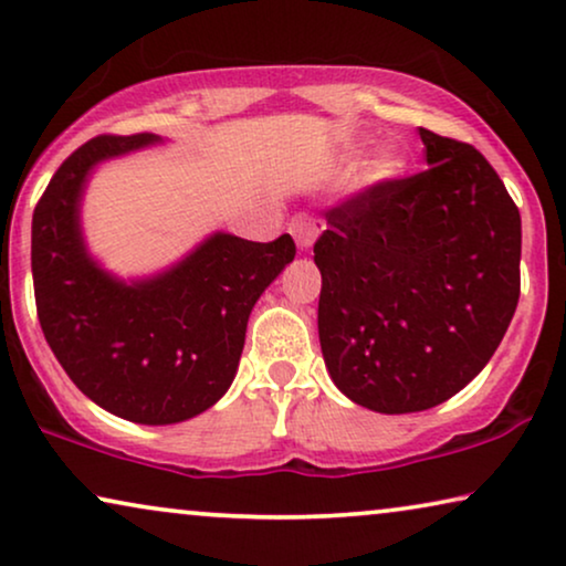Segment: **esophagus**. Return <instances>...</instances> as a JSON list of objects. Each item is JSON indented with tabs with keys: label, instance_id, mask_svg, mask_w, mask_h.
I'll use <instances>...</instances> for the list:
<instances>
[{
	"label": "esophagus",
	"instance_id": "esophagus-1",
	"mask_svg": "<svg viewBox=\"0 0 566 566\" xmlns=\"http://www.w3.org/2000/svg\"><path fill=\"white\" fill-rule=\"evenodd\" d=\"M289 231L293 234V239H296L298 250L308 252L314 247L316 239H319L322 231H324V221L322 219H314V216L298 213V216H293Z\"/></svg>",
	"mask_w": 566,
	"mask_h": 566
}]
</instances>
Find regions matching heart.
Returning <instances> with one entry per match:
<instances>
[{
  "instance_id": "b5f03b06",
  "label": "heart",
  "mask_w": 566,
  "mask_h": 566,
  "mask_svg": "<svg viewBox=\"0 0 566 566\" xmlns=\"http://www.w3.org/2000/svg\"><path fill=\"white\" fill-rule=\"evenodd\" d=\"M401 169V159L394 157V154H384L374 161V177H391Z\"/></svg>"
}]
</instances>
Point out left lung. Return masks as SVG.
<instances>
[{
  "label": "left lung",
  "instance_id": "8db88e82",
  "mask_svg": "<svg viewBox=\"0 0 566 566\" xmlns=\"http://www.w3.org/2000/svg\"><path fill=\"white\" fill-rule=\"evenodd\" d=\"M428 169L339 200L314 244L332 381L384 415L459 394L521 298V211L471 144L420 128Z\"/></svg>",
  "mask_w": 566,
  "mask_h": 566
}]
</instances>
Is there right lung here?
<instances>
[{"label": "right lung", "mask_w": 566, "mask_h": 566, "mask_svg": "<svg viewBox=\"0 0 566 566\" xmlns=\"http://www.w3.org/2000/svg\"><path fill=\"white\" fill-rule=\"evenodd\" d=\"M154 142L103 134L69 154L33 211L30 260L45 343L76 389L123 420L172 424L206 412L234 381L252 306L296 244L291 234H213L149 281L126 285L99 270L80 231L90 169Z\"/></svg>", "instance_id": "obj_1"}]
</instances>
